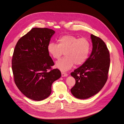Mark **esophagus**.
Segmentation results:
<instances>
[{
  "instance_id": "esophagus-1",
  "label": "esophagus",
  "mask_w": 124,
  "mask_h": 124,
  "mask_svg": "<svg viewBox=\"0 0 124 124\" xmlns=\"http://www.w3.org/2000/svg\"><path fill=\"white\" fill-rule=\"evenodd\" d=\"M61 74H62V77H66L68 76V74L64 71H62L61 72Z\"/></svg>"
}]
</instances>
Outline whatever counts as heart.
Wrapping results in <instances>:
<instances>
[{"label":"heart","mask_w":124,"mask_h":124,"mask_svg":"<svg viewBox=\"0 0 124 124\" xmlns=\"http://www.w3.org/2000/svg\"><path fill=\"white\" fill-rule=\"evenodd\" d=\"M58 43L50 42L47 50L51 56L55 59H59L65 52L66 56L55 64L56 67L62 71L70 69L74 64L76 66L83 64L89 56L91 43L86 38L66 35L60 37Z\"/></svg>","instance_id":"obj_1"}]
</instances>
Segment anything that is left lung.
Returning <instances> with one entry per match:
<instances>
[{"instance_id":"left-lung-1","label":"left lung","mask_w":124,"mask_h":124,"mask_svg":"<svg viewBox=\"0 0 124 124\" xmlns=\"http://www.w3.org/2000/svg\"><path fill=\"white\" fill-rule=\"evenodd\" d=\"M91 39L93 48L90 56L70 73L76 81L70 91L79 99H88L97 94L103 88L108 77L109 51L100 38L91 34Z\"/></svg>"}]
</instances>
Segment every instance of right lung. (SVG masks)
<instances>
[{
    "mask_svg": "<svg viewBox=\"0 0 124 124\" xmlns=\"http://www.w3.org/2000/svg\"><path fill=\"white\" fill-rule=\"evenodd\" d=\"M55 31L48 28H32L17 42L12 58L14 80L27 98L40 101L51 93L52 85L61 76L52 69L54 63L47 47Z\"/></svg>",
    "mask_w": 124,
    "mask_h": 124,
    "instance_id": "obj_1",
    "label": "right lung"
}]
</instances>
